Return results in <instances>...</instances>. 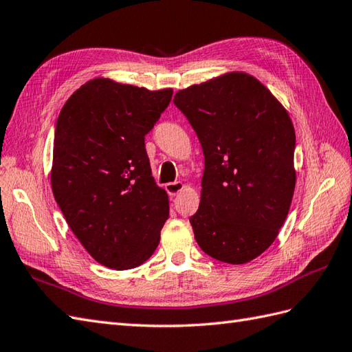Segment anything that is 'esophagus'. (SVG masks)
<instances>
[{
  "label": "esophagus",
  "mask_w": 352,
  "mask_h": 352,
  "mask_svg": "<svg viewBox=\"0 0 352 352\" xmlns=\"http://www.w3.org/2000/svg\"><path fill=\"white\" fill-rule=\"evenodd\" d=\"M184 184L182 182H174V183H166L165 184V190L168 192L169 196H177L179 192H183Z\"/></svg>",
  "instance_id": "34e87169"
}]
</instances>
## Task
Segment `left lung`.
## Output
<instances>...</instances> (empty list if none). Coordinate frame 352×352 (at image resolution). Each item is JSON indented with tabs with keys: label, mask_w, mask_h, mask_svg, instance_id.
<instances>
[{
	"label": "left lung",
	"mask_w": 352,
	"mask_h": 352,
	"mask_svg": "<svg viewBox=\"0 0 352 352\" xmlns=\"http://www.w3.org/2000/svg\"><path fill=\"white\" fill-rule=\"evenodd\" d=\"M174 104L205 156L199 210L190 217L206 254L244 265L272 245L296 186V133L284 105L244 71L178 90Z\"/></svg>",
	"instance_id": "1"
}]
</instances>
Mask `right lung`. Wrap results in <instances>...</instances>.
Returning a JSON list of instances; mask_svg holds the SVG:
<instances>
[{
    "label": "right lung",
    "instance_id": "right-lung-1",
    "mask_svg": "<svg viewBox=\"0 0 352 352\" xmlns=\"http://www.w3.org/2000/svg\"><path fill=\"white\" fill-rule=\"evenodd\" d=\"M173 98L98 77L58 117L50 183L69 229L98 263L137 267L155 253L169 201L151 175L144 137Z\"/></svg>",
    "mask_w": 352,
    "mask_h": 352
}]
</instances>
